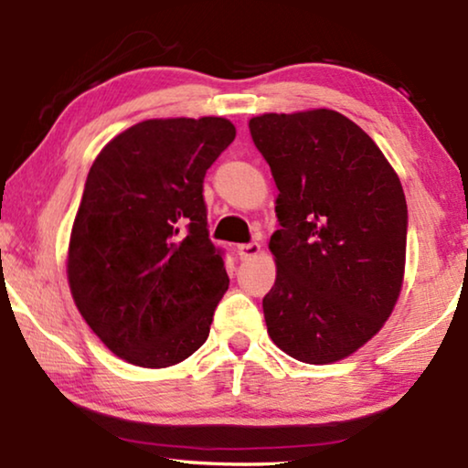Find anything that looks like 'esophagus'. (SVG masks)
<instances>
[{
  "label": "esophagus",
  "mask_w": 468,
  "mask_h": 468,
  "mask_svg": "<svg viewBox=\"0 0 468 468\" xmlns=\"http://www.w3.org/2000/svg\"><path fill=\"white\" fill-rule=\"evenodd\" d=\"M261 251L260 242H247V245H239L236 247V253H239L240 260H251Z\"/></svg>",
  "instance_id": "esophagus-1"
}]
</instances>
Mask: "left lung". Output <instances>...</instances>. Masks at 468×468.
I'll use <instances>...</instances> for the list:
<instances>
[{"label": "left lung", "instance_id": "1", "mask_svg": "<svg viewBox=\"0 0 468 468\" xmlns=\"http://www.w3.org/2000/svg\"><path fill=\"white\" fill-rule=\"evenodd\" d=\"M277 183L271 236L277 281L261 300L268 335L306 364L343 360L368 343L402 287L407 200L392 165L341 112L249 121Z\"/></svg>", "mask_w": 468, "mask_h": 468}]
</instances>
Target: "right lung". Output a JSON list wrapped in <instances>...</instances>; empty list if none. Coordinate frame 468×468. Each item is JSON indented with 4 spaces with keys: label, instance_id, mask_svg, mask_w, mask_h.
<instances>
[{
    "label": "right lung",
    "instance_id": "add662e5",
    "mask_svg": "<svg viewBox=\"0 0 468 468\" xmlns=\"http://www.w3.org/2000/svg\"><path fill=\"white\" fill-rule=\"evenodd\" d=\"M234 136L221 117L149 119L89 170L68 281L89 328L125 362L165 368L208 338L229 279L208 239L202 183Z\"/></svg>",
    "mask_w": 468,
    "mask_h": 468
}]
</instances>
